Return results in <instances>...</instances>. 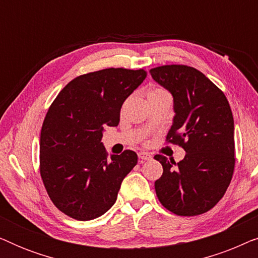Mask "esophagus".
<instances>
[{"label":"esophagus","instance_id":"34e87169","mask_svg":"<svg viewBox=\"0 0 258 258\" xmlns=\"http://www.w3.org/2000/svg\"><path fill=\"white\" fill-rule=\"evenodd\" d=\"M139 158L142 162L143 161H149V160H151V155L146 153V151H140V153H139Z\"/></svg>","mask_w":258,"mask_h":258}]
</instances>
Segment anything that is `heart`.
Returning <instances> with one entry per match:
<instances>
[{
    "label": "heart",
    "mask_w": 258,
    "mask_h": 258,
    "mask_svg": "<svg viewBox=\"0 0 258 258\" xmlns=\"http://www.w3.org/2000/svg\"><path fill=\"white\" fill-rule=\"evenodd\" d=\"M161 91H164V90H162V89H151V90H149V93H148V95H153V94H157V93H161Z\"/></svg>",
    "instance_id": "heart-1"
}]
</instances>
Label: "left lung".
Returning <instances> with one entry per match:
<instances>
[{
    "label": "left lung",
    "mask_w": 258,
    "mask_h": 258,
    "mask_svg": "<svg viewBox=\"0 0 258 258\" xmlns=\"http://www.w3.org/2000/svg\"><path fill=\"white\" fill-rule=\"evenodd\" d=\"M151 77L174 98L175 116L167 141L185 156L176 163L156 155L163 174L156 195L169 211L196 216L216 206L230 184L235 167L234 117L225 95L192 67L162 66Z\"/></svg>",
    "instance_id": "left-lung-1"
}]
</instances>
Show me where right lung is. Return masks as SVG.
Segmentation results:
<instances>
[{"mask_svg": "<svg viewBox=\"0 0 258 258\" xmlns=\"http://www.w3.org/2000/svg\"><path fill=\"white\" fill-rule=\"evenodd\" d=\"M147 77L144 69L109 68L67 84L45 115L40 140V171L52 203L79 221L97 218L117 199L123 178L137 164L124 150L108 157L104 126H117L123 102Z\"/></svg>", "mask_w": 258, "mask_h": 258, "instance_id": "add662e5", "label": "right lung"}]
</instances>
